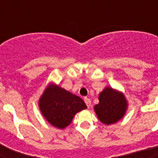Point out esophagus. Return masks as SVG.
<instances>
[{"label":"esophagus","mask_w":158,"mask_h":158,"mask_svg":"<svg viewBox=\"0 0 158 158\" xmlns=\"http://www.w3.org/2000/svg\"><path fill=\"white\" fill-rule=\"evenodd\" d=\"M84 102H85V104H86L88 107H89L91 106V100L88 98H84Z\"/></svg>","instance_id":"obj_1"}]
</instances>
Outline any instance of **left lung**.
Instances as JSON below:
<instances>
[{"label": "left lung", "mask_w": 158, "mask_h": 158, "mask_svg": "<svg viewBox=\"0 0 158 158\" xmlns=\"http://www.w3.org/2000/svg\"><path fill=\"white\" fill-rule=\"evenodd\" d=\"M126 109L125 96L109 87L99 94V103L94 106L99 120L106 125L117 122L125 115Z\"/></svg>", "instance_id": "left-lung-1"}]
</instances>
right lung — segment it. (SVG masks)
<instances>
[{
	"label": "right lung",
	"mask_w": 158,
	"mask_h": 158,
	"mask_svg": "<svg viewBox=\"0 0 158 158\" xmlns=\"http://www.w3.org/2000/svg\"><path fill=\"white\" fill-rule=\"evenodd\" d=\"M39 107L51 125L64 129L72 122L77 112L87 106L79 97L59 86H50L41 97Z\"/></svg>",
	"instance_id": "add662e5"
}]
</instances>
